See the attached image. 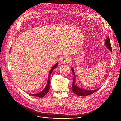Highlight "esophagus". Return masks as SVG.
I'll list each match as a JSON object with an SVG mask.
<instances>
[{
	"label": "esophagus",
	"instance_id": "esophagus-1",
	"mask_svg": "<svg viewBox=\"0 0 121 121\" xmlns=\"http://www.w3.org/2000/svg\"><path fill=\"white\" fill-rule=\"evenodd\" d=\"M70 58L67 56H65L62 57L61 60H60V62L62 64H65L66 63H68L70 62Z\"/></svg>",
	"mask_w": 121,
	"mask_h": 121
}]
</instances>
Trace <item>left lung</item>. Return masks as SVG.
<instances>
[{
	"label": "left lung",
	"mask_w": 121,
	"mask_h": 121,
	"mask_svg": "<svg viewBox=\"0 0 121 121\" xmlns=\"http://www.w3.org/2000/svg\"><path fill=\"white\" fill-rule=\"evenodd\" d=\"M105 45L106 47L112 52V48L111 46V43H110V39L109 37L108 36L106 39H105ZM73 74V82L72 84V90L73 92L75 93V95H78V96H87L90 95H91L93 93H94L95 92L97 91L99 88H97V89H95L94 90H88L83 88H80L77 86V85L75 83V73L74 71V70L73 68H71Z\"/></svg>",
	"instance_id": "left-lung-1"
}]
</instances>
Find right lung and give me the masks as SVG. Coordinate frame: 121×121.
<instances>
[{"label": "right lung", "instance_id": "obj_1", "mask_svg": "<svg viewBox=\"0 0 121 121\" xmlns=\"http://www.w3.org/2000/svg\"><path fill=\"white\" fill-rule=\"evenodd\" d=\"M58 64V63H56L51 68L49 74H48V83L47 85L45 87V88H44V89L41 92L39 93L36 94H31V95H32L33 96H36V97H44L49 91V89H50V76H51V74L53 71V70L54 69H55L56 67H57Z\"/></svg>", "mask_w": 121, "mask_h": 121}]
</instances>
